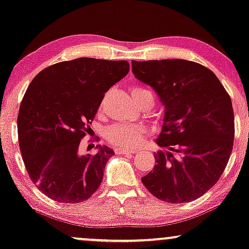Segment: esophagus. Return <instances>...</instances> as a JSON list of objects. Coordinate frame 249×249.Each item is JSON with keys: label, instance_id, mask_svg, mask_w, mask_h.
Masks as SVG:
<instances>
[{"label": "esophagus", "instance_id": "34e87169", "mask_svg": "<svg viewBox=\"0 0 249 249\" xmlns=\"http://www.w3.org/2000/svg\"><path fill=\"white\" fill-rule=\"evenodd\" d=\"M134 152H136V150H134V149H124V148L115 149V153H116V155L127 156V155H132V153H134Z\"/></svg>", "mask_w": 249, "mask_h": 249}]
</instances>
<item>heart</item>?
<instances>
[{"label":"heart","mask_w":249,"mask_h":249,"mask_svg":"<svg viewBox=\"0 0 249 249\" xmlns=\"http://www.w3.org/2000/svg\"><path fill=\"white\" fill-rule=\"evenodd\" d=\"M131 94L134 98L135 103L138 104L143 98L151 97L153 94L150 90L141 88V87H134L131 89ZM146 133V129L143 125L140 124H115L111 125L106 131V138L108 142L111 144L121 146V148H128L138 144L142 141L143 135Z\"/></svg>","instance_id":"b5f03b06"}]
</instances>
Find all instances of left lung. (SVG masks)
<instances>
[{
  "label": "left lung",
  "instance_id": "obj_1",
  "mask_svg": "<svg viewBox=\"0 0 249 249\" xmlns=\"http://www.w3.org/2000/svg\"><path fill=\"white\" fill-rule=\"evenodd\" d=\"M132 72L164 105L157 143L175 152L156 153L157 163L142 177L143 185L168 203L201 197L221 177L232 151L230 96L211 70L186 59L132 61Z\"/></svg>",
  "mask_w": 249,
  "mask_h": 249
}]
</instances>
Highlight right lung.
Returning a JSON list of instances; mask_svg holds the SVG:
<instances>
[{
	"mask_svg": "<svg viewBox=\"0 0 249 249\" xmlns=\"http://www.w3.org/2000/svg\"><path fill=\"white\" fill-rule=\"evenodd\" d=\"M128 71L127 61L81 57L35 76L20 105L18 138L27 173L41 193L61 203H80L100 186L114 151L99 146L94 155L81 156L79 145L105 93Z\"/></svg>",
	"mask_w": 249,
	"mask_h": 249,
	"instance_id": "1",
	"label": "right lung"
}]
</instances>
